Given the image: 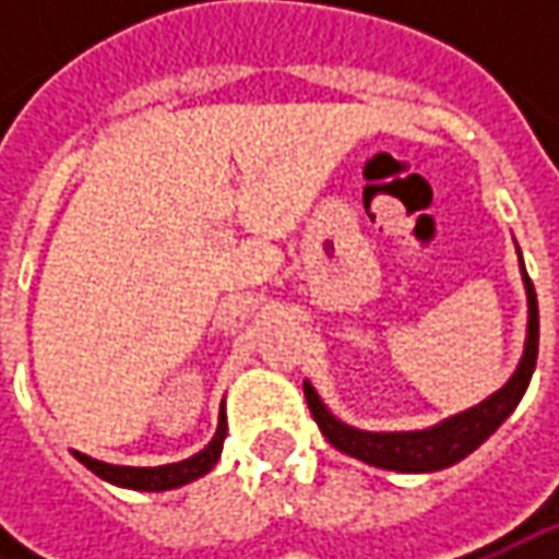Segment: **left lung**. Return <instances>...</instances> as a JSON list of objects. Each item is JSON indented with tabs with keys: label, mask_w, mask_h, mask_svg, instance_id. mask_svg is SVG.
Masks as SVG:
<instances>
[{
	"label": "left lung",
	"mask_w": 559,
	"mask_h": 559,
	"mask_svg": "<svg viewBox=\"0 0 559 559\" xmlns=\"http://www.w3.org/2000/svg\"><path fill=\"white\" fill-rule=\"evenodd\" d=\"M523 264V258H520ZM523 283H526L528 298V326H526V348L520 357L516 373L504 382V389H498L495 395H488L483 404L454 414V417L441 419L429 429L417 432H364L348 423H342L326 411V404L313 392L311 382H305V397L311 407L313 419L320 426V432L326 441L338 448L342 454L357 457V461L379 466V469H395V473H436L451 463L463 461L466 454H473L501 423H504L513 407L520 404V397L526 395L528 379L535 373V360H538V298L535 286L528 280L523 267Z\"/></svg>",
	"instance_id": "8db88e82"
}]
</instances>
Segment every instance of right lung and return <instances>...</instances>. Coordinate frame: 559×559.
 Instances as JSON below:
<instances>
[{
  "label": "right lung",
  "mask_w": 559,
  "mask_h": 559,
  "mask_svg": "<svg viewBox=\"0 0 559 559\" xmlns=\"http://www.w3.org/2000/svg\"><path fill=\"white\" fill-rule=\"evenodd\" d=\"M224 439L226 417H221L214 439L207 441L199 454H192V457H186V461L180 463H164V466H115V463L93 461V457H86V454H80V451H74V457L83 463L86 469H93L98 479L120 485V488H133V491H170V488H180V485L192 483V479H199L204 473H211L214 463L221 461Z\"/></svg>",
  "instance_id": "1"
}]
</instances>
